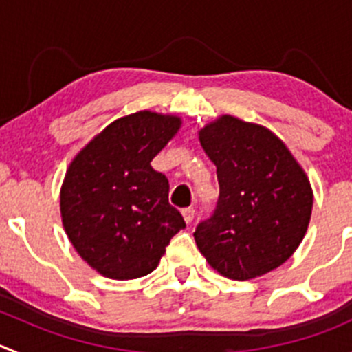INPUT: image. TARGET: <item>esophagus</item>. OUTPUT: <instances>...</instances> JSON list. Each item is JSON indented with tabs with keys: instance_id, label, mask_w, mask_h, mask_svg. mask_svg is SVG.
<instances>
[{
	"instance_id": "1",
	"label": "esophagus",
	"mask_w": 352,
	"mask_h": 352,
	"mask_svg": "<svg viewBox=\"0 0 352 352\" xmlns=\"http://www.w3.org/2000/svg\"><path fill=\"white\" fill-rule=\"evenodd\" d=\"M182 214H184V220H186L187 223H192L194 214H196V210H194V208H184Z\"/></svg>"
}]
</instances>
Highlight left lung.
Listing matches in <instances>:
<instances>
[{
    "mask_svg": "<svg viewBox=\"0 0 352 352\" xmlns=\"http://www.w3.org/2000/svg\"><path fill=\"white\" fill-rule=\"evenodd\" d=\"M217 165L213 213L197 223L201 254L221 275L249 280L287 261L311 218L309 180L284 142L261 125L221 117L199 132Z\"/></svg>",
    "mask_w": 352,
    "mask_h": 352,
    "instance_id": "obj_1",
    "label": "left lung"
}]
</instances>
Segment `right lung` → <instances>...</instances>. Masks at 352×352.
Segmentation results:
<instances>
[{"label": "right lung", "instance_id": "right-lung-1", "mask_svg": "<svg viewBox=\"0 0 352 352\" xmlns=\"http://www.w3.org/2000/svg\"><path fill=\"white\" fill-rule=\"evenodd\" d=\"M179 127L177 117L139 111L108 125L70 163L60 199L65 232L104 277L151 274L186 228L168 203V179L151 166Z\"/></svg>", "mask_w": 352, "mask_h": 352}]
</instances>
